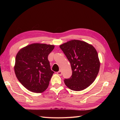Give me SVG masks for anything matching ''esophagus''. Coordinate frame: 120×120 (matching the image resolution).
<instances>
[{
    "mask_svg": "<svg viewBox=\"0 0 120 120\" xmlns=\"http://www.w3.org/2000/svg\"><path fill=\"white\" fill-rule=\"evenodd\" d=\"M57 73V74L58 75H59V76H61L62 75V72L61 71H58V72Z\"/></svg>",
    "mask_w": 120,
    "mask_h": 120,
    "instance_id": "1",
    "label": "esophagus"
}]
</instances>
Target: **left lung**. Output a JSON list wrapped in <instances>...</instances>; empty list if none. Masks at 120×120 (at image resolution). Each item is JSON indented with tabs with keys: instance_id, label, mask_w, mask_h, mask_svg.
I'll return each mask as SVG.
<instances>
[{
	"instance_id": "left-lung-1",
	"label": "left lung",
	"mask_w": 120,
	"mask_h": 120,
	"mask_svg": "<svg viewBox=\"0 0 120 120\" xmlns=\"http://www.w3.org/2000/svg\"><path fill=\"white\" fill-rule=\"evenodd\" d=\"M71 63L72 75L64 79L65 85L73 91L88 88L96 79L100 62L95 48L82 41L72 40L60 45Z\"/></svg>"
}]
</instances>
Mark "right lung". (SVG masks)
Listing matches in <instances>:
<instances>
[{"label":"right lung","instance_id":"1","mask_svg":"<svg viewBox=\"0 0 120 120\" xmlns=\"http://www.w3.org/2000/svg\"><path fill=\"white\" fill-rule=\"evenodd\" d=\"M53 45L33 43L21 48L15 58L14 72L17 79L27 90L34 93L46 90L54 72L48 56Z\"/></svg>","mask_w":120,"mask_h":120}]
</instances>
